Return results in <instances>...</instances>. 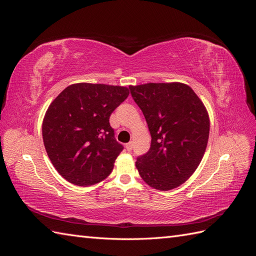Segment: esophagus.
I'll use <instances>...</instances> for the list:
<instances>
[{
  "instance_id": "1",
  "label": "esophagus",
  "mask_w": 256,
  "mask_h": 256,
  "mask_svg": "<svg viewBox=\"0 0 256 256\" xmlns=\"http://www.w3.org/2000/svg\"><path fill=\"white\" fill-rule=\"evenodd\" d=\"M126 150H128V152H131V150H132V143H127L126 144Z\"/></svg>"
}]
</instances>
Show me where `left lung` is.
Returning <instances> with one entry per match:
<instances>
[{
  "label": "left lung",
  "mask_w": 256,
  "mask_h": 256,
  "mask_svg": "<svg viewBox=\"0 0 256 256\" xmlns=\"http://www.w3.org/2000/svg\"><path fill=\"white\" fill-rule=\"evenodd\" d=\"M152 136L150 148L138 157L142 180L168 191L189 180L205 154L209 116L204 104L187 84L146 83L130 85Z\"/></svg>",
  "instance_id": "1"
}]
</instances>
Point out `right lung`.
Instances as JSON below:
<instances>
[{
	"label": "right lung",
	"mask_w": 256,
	"mask_h": 256,
	"mask_svg": "<svg viewBox=\"0 0 256 256\" xmlns=\"http://www.w3.org/2000/svg\"><path fill=\"white\" fill-rule=\"evenodd\" d=\"M128 95L125 86L76 83L51 102L42 122L44 144L67 182L86 187L111 174L124 147L109 118Z\"/></svg>",
	"instance_id": "right-lung-1"
}]
</instances>
